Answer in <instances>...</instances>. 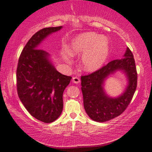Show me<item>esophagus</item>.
Instances as JSON below:
<instances>
[{
  "label": "esophagus",
  "instance_id": "34e87169",
  "mask_svg": "<svg viewBox=\"0 0 152 152\" xmlns=\"http://www.w3.org/2000/svg\"><path fill=\"white\" fill-rule=\"evenodd\" d=\"M72 81H73V83H74L78 84L80 82V78L78 77H74L72 78Z\"/></svg>",
  "mask_w": 152,
  "mask_h": 152
}]
</instances>
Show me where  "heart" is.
Returning <instances> with one entry per match:
<instances>
[{"mask_svg":"<svg viewBox=\"0 0 152 152\" xmlns=\"http://www.w3.org/2000/svg\"><path fill=\"white\" fill-rule=\"evenodd\" d=\"M72 55L84 53L82 65L85 70L92 72L99 69L108 57V42L105 37L94 32H88L78 36L73 41L69 48Z\"/></svg>","mask_w":152,"mask_h":152,"instance_id":"heart-1","label":"heart"}]
</instances>
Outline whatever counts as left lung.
<instances>
[{
  "instance_id": "left-lung-1",
  "label": "left lung",
  "mask_w": 152,
  "mask_h": 152,
  "mask_svg": "<svg viewBox=\"0 0 152 152\" xmlns=\"http://www.w3.org/2000/svg\"><path fill=\"white\" fill-rule=\"evenodd\" d=\"M116 70H123L128 77L129 85L123 94L113 99L104 94V80ZM137 74L133 55L127 48L124 58L114 60L92 74L81 76V90L84 108L92 120L104 122L120 115L130 104L137 88Z\"/></svg>"
}]
</instances>
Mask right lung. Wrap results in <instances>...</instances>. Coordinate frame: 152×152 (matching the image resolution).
Returning a JSON list of instances; mask_svg holds the SVG:
<instances>
[{
    "instance_id": "obj_1",
    "label": "right lung",
    "mask_w": 152,
    "mask_h": 152,
    "mask_svg": "<svg viewBox=\"0 0 152 152\" xmlns=\"http://www.w3.org/2000/svg\"><path fill=\"white\" fill-rule=\"evenodd\" d=\"M61 28H45L34 34L18 62L17 89L20 100L32 117L44 123L54 122L61 115L62 94L72 77L58 72L48 60L49 54L37 46L46 36Z\"/></svg>"
}]
</instances>
